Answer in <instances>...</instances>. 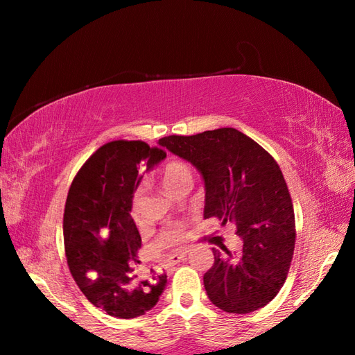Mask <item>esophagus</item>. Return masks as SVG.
<instances>
[{"label": "esophagus", "mask_w": 355, "mask_h": 355, "mask_svg": "<svg viewBox=\"0 0 355 355\" xmlns=\"http://www.w3.org/2000/svg\"><path fill=\"white\" fill-rule=\"evenodd\" d=\"M186 254H187V250H183V252H180V253H173V254H171L169 258H168V263H169V266H175V263L186 259Z\"/></svg>", "instance_id": "1"}]
</instances>
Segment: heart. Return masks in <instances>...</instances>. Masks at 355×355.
Returning <instances> with one entry per match:
<instances>
[{
	"label": "heart",
	"instance_id": "b5f03b06",
	"mask_svg": "<svg viewBox=\"0 0 355 355\" xmlns=\"http://www.w3.org/2000/svg\"><path fill=\"white\" fill-rule=\"evenodd\" d=\"M163 187L173 195L180 186L184 183H192V171L183 162H171L164 166L162 172ZM140 205H141V189H135L131 200V216L135 223L140 221ZM184 239V224L173 223L160 232L155 239V250H166L175 247Z\"/></svg>",
	"mask_w": 355,
	"mask_h": 355
}]
</instances>
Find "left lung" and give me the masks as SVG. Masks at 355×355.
Wrapping results in <instances>:
<instances>
[{
	"label": "left lung",
	"instance_id": "obj_1",
	"mask_svg": "<svg viewBox=\"0 0 355 355\" xmlns=\"http://www.w3.org/2000/svg\"><path fill=\"white\" fill-rule=\"evenodd\" d=\"M158 143L201 172L205 218L235 223L243 239L238 253L212 248L215 262L202 277L210 302L235 314L266 306L282 288L296 243L293 202L279 164L235 128L168 135Z\"/></svg>",
	"mask_w": 355,
	"mask_h": 355
}]
</instances>
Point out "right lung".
Wrapping results in <instances>:
<instances>
[{
  "label": "right lung",
  "instance_id": "obj_1",
  "mask_svg": "<svg viewBox=\"0 0 355 355\" xmlns=\"http://www.w3.org/2000/svg\"><path fill=\"white\" fill-rule=\"evenodd\" d=\"M166 157L141 140L101 146L74 177L64 210V245L70 273L94 306L134 319L158 302L168 276L134 273L141 247L131 200L143 173Z\"/></svg>",
  "mask_w": 355,
  "mask_h": 355
}]
</instances>
